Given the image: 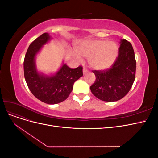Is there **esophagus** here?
I'll return each instance as SVG.
<instances>
[{
    "instance_id": "esophagus-1",
    "label": "esophagus",
    "mask_w": 158,
    "mask_h": 158,
    "mask_svg": "<svg viewBox=\"0 0 158 158\" xmlns=\"http://www.w3.org/2000/svg\"><path fill=\"white\" fill-rule=\"evenodd\" d=\"M88 69H87L86 68H85V67L83 68V74H86V73H88Z\"/></svg>"
}]
</instances>
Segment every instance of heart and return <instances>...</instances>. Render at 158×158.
I'll return each instance as SVG.
<instances>
[{"label": "heart", "instance_id": "1", "mask_svg": "<svg viewBox=\"0 0 158 158\" xmlns=\"http://www.w3.org/2000/svg\"><path fill=\"white\" fill-rule=\"evenodd\" d=\"M77 53L88 59L91 68L97 70L107 69L115 60L118 55V47L112 41L105 40H89L84 41L76 49ZM76 58L80 59L78 55Z\"/></svg>", "mask_w": 158, "mask_h": 158}]
</instances>
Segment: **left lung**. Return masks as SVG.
<instances>
[{
  "mask_svg": "<svg viewBox=\"0 0 158 158\" xmlns=\"http://www.w3.org/2000/svg\"><path fill=\"white\" fill-rule=\"evenodd\" d=\"M118 55L111 68L93 70L95 82L90 86L92 93L104 102L122 99L132 88L136 75V59L130 42L121 40Z\"/></svg>",
  "mask_w": 158,
  "mask_h": 158,
  "instance_id": "8db88e82",
  "label": "left lung"
}]
</instances>
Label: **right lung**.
Here are the masks:
<instances>
[{
    "label": "right lung",
    "instance_id": "obj_1",
    "mask_svg": "<svg viewBox=\"0 0 158 158\" xmlns=\"http://www.w3.org/2000/svg\"><path fill=\"white\" fill-rule=\"evenodd\" d=\"M50 39L48 33H44L30 45L23 61V71L27 85L33 95L45 103L56 104L69 97L74 83L83 76V72L81 66L71 69L63 64L55 75L46 76L38 73L35 55Z\"/></svg>",
    "mask_w": 158,
    "mask_h": 158
}]
</instances>
